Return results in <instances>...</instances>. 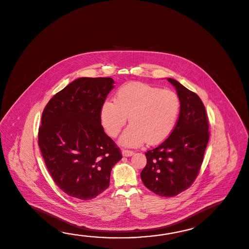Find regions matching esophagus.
Returning <instances> with one entry per match:
<instances>
[{
  "mask_svg": "<svg viewBox=\"0 0 249 249\" xmlns=\"http://www.w3.org/2000/svg\"><path fill=\"white\" fill-rule=\"evenodd\" d=\"M133 154H134V152H133V151H131V150H122V155H123V156H126V157H128V156H131V155H133Z\"/></svg>",
  "mask_w": 249,
  "mask_h": 249,
  "instance_id": "1",
  "label": "esophagus"
}]
</instances>
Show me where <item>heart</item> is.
<instances>
[{
	"mask_svg": "<svg viewBox=\"0 0 249 249\" xmlns=\"http://www.w3.org/2000/svg\"><path fill=\"white\" fill-rule=\"evenodd\" d=\"M180 100L172 90L148 84H126L117 90L114 102L105 101L100 118L106 133L116 138L128 121L131 123L122 134L120 143L138 146L146 140L149 144L163 141L177 121Z\"/></svg>",
	"mask_w": 249,
	"mask_h": 249,
	"instance_id": "obj_1",
	"label": "heart"
}]
</instances>
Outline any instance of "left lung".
Returning a JSON list of instances; mask_svg holds the SVG:
<instances>
[{
    "instance_id": "obj_1",
    "label": "left lung",
    "mask_w": 249,
    "mask_h": 249,
    "mask_svg": "<svg viewBox=\"0 0 249 249\" xmlns=\"http://www.w3.org/2000/svg\"><path fill=\"white\" fill-rule=\"evenodd\" d=\"M167 80L180 100L179 115L168 138L145 153L147 162L140 176L151 191L172 197L188 189L197 177L210 134L205 105L198 95L175 79Z\"/></svg>"
}]
</instances>
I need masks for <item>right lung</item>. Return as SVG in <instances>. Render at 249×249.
I'll return each instance as SVG.
<instances>
[{
    "label": "right lung",
    "instance_id": "1",
    "mask_svg": "<svg viewBox=\"0 0 249 249\" xmlns=\"http://www.w3.org/2000/svg\"><path fill=\"white\" fill-rule=\"evenodd\" d=\"M111 77H80L45 106L38 145L56 185L68 196L90 200L110 185L121 150L105 134L100 110L114 88Z\"/></svg>",
    "mask_w": 249,
    "mask_h": 249
}]
</instances>
